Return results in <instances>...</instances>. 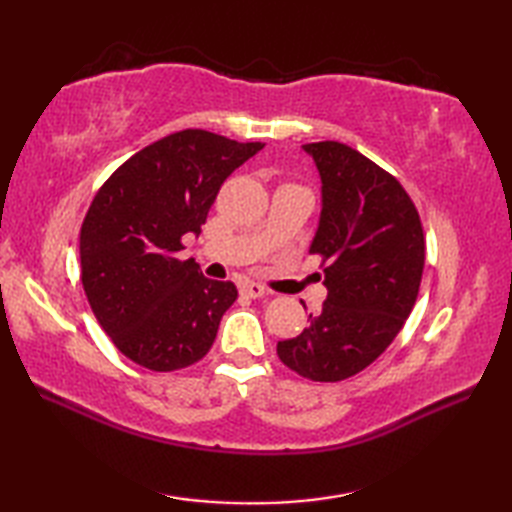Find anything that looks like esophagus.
<instances>
[{"label": "esophagus", "instance_id": "esophagus-1", "mask_svg": "<svg viewBox=\"0 0 512 512\" xmlns=\"http://www.w3.org/2000/svg\"><path fill=\"white\" fill-rule=\"evenodd\" d=\"M239 292L248 299H259L266 295V288L262 284H255V281H244V284L239 286Z\"/></svg>", "mask_w": 512, "mask_h": 512}]
</instances>
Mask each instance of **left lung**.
I'll use <instances>...</instances> for the list:
<instances>
[{"mask_svg": "<svg viewBox=\"0 0 512 512\" xmlns=\"http://www.w3.org/2000/svg\"><path fill=\"white\" fill-rule=\"evenodd\" d=\"M303 149L321 176L310 253L323 257L328 299L277 354L303 378L336 383L372 365L405 325L420 290L424 233L407 191L376 162L336 140Z\"/></svg>", "mask_w": 512, "mask_h": 512, "instance_id": "8db88e82", "label": "left lung"}]
</instances>
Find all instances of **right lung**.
<instances>
[{
  "label": "right lung",
  "mask_w": 512,
  "mask_h": 512,
  "mask_svg": "<svg viewBox=\"0 0 512 512\" xmlns=\"http://www.w3.org/2000/svg\"><path fill=\"white\" fill-rule=\"evenodd\" d=\"M259 149L182 129L140 149L94 195L81 226V281L129 361L173 372L211 350L237 288L178 253L184 235H200L224 180Z\"/></svg>",
  "instance_id": "1"
}]
</instances>
